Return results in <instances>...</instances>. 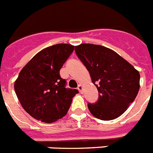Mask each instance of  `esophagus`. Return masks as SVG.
Masks as SVG:
<instances>
[{
    "instance_id": "obj_1",
    "label": "esophagus",
    "mask_w": 153,
    "mask_h": 153,
    "mask_svg": "<svg viewBox=\"0 0 153 153\" xmlns=\"http://www.w3.org/2000/svg\"><path fill=\"white\" fill-rule=\"evenodd\" d=\"M77 89H78V90H79V93H83V85H81V84L78 85Z\"/></svg>"
}]
</instances>
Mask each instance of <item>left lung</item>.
Instances as JSON below:
<instances>
[{
  "label": "left lung",
  "instance_id": "1",
  "mask_svg": "<svg viewBox=\"0 0 153 153\" xmlns=\"http://www.w3.org/2000/svg\"><path fill=\"white\" fill-rule=\"evenodd\" d=\"M75 51L100 93L97 102L87 104L90 113L102 120H112L121 116L140 90L139 71L115 51L103 46L83 44L75 47Z\"/></svg>",
  "mask_w": 153,
  "mask_h": 153
}]
</instances>
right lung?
<instances>
[{"mask_svg":"<svg viewBox=\"0 0 153 153\" xmlns=\"http://www.w3.org/2000/svg\"><path fill=\"white\" fill-rule=\"evenodd\" d=\"M74 47L59 44L36 53L21 70L14 90L24 110L41 122L51 123L68 112L76 89L66 88L60 70Z\"/></svg>","mask_w":153,"mask_h":153,"instance_id":"add662e5","label":"right lung"}]
</instances>
